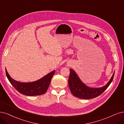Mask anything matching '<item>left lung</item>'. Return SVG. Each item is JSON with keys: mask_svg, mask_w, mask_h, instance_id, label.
I'll list each match as a JSON object with an SVG mask.
<instances>
[{"mask_svg": "<svg viewBox=\"0 0 124 124\" xmlns=\"http://www.w3.org/2000/svg\"><path fill=\"white\" fill-rule=\"evenodd\" d=\"M114 75V72L107 84L99 88H92L86 85L79 78L76 72L70 69V75L68 79V86L72 94L75 97L88 100L95 98L101 94L111 84Z\"/></svg>", "mask_w": 124, "mask_h": 124, "instance_id": "1", "label": "left lung"}]
</instances>
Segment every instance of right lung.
Returning <instances> with one entry per match:
<instances>
[{"instance_id":"obj_1","label":"right lung","mask_w":124,"mask_h":124,"mask_svg":"<svg viewBox=\"0 0 124 124\" xmlns=\"http://www.w3.org/2000/svg\"><path fill=\"white\" fill-rule=\"evenodd\" d=\"M6 72L8 81L18 92L27 96H36L43 94L46 92L55 70L49 72L37 81L28 83L20 82L14 80L9 75L6 68Z\"/></svg>"}]
</instances>
